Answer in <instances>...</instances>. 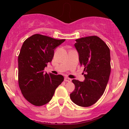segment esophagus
<instances>
[{"label": "esophagus", "mask_w": 129, "mask_h": 129, "mask_svg": "<svg viewBox=\"0 0 129 129\" xmlns=\"http://www.w3.org/2000/svg\"><path fill=\"white\" fill-rule=\"evenodd\" d=\"M71 79L70 78H68V77H65L64 78V81L65 82H71Z\"/></svg>", "instance_id": "esophagus-1"}]
</instances>
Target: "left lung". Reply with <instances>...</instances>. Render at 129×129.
<instances>
[{
    "mask_svg": "<svg viewBox=\"0 0 129 129\" xmlns=\"http://www.w3.org/2000/svg\"><path fill=\"white\" fill-rule=\"evenodd\" d=\"M75 46L79 53V61L85 72L83 82L73 79L75 86L70 94L72 102L81 107L96 103L105 92L111 71L110 49L96 36L76 40Z\"/></svg>",
    "mask_w": 129,
    "mask_h": 129,
    "instance_id": "obj_1",
    "label": "left lung"
}]
</instances>
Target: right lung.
Segmentation results:
<instances>
[{
  "instance_id": "add662e5",
  "label": "right lung",
  "mask_w": 129,
  "mask_h": 129,
  "mask_svg": "<svg viewBox=\"0 0 129 129\" xmlns=\"http://www.w3.org/2000/svg\"><path fill=\"white\" fill-rule=\"evenodd\" d=\"M64 41L35 34L23 43L18 56L19 86L24 98L33 105L49 103L64 80L62 75L44 73V70L52 61L56 47Z\"/></svg>"
}]
</instances>
